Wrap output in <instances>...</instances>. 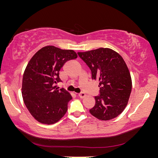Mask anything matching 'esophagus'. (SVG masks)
<instances>
[{
	"instance_id": "obj_1",
	"label": "esophagus",
	"mask_w": 158,
	"mask_h": 158,
	"mask_svg": "<svg viewBox=\"0 0 158 158\" xmlns=\"http://www.w3.org/2000/svg\"><path fill=\"white\" fill-rule=\"evenodd\" d=\"M85 96H86L85 94V93H83V92L80 93V94H78V96H79L81 98H83L84 97H85Z\"/></svg>"
}]
</instances>
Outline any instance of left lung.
Here are the masks:
<instances>
[{
    "label": "left lung",
    "instance_id": "1",
    "mask_svg": "<svg viewBox=\"0 0 158 158\" xmlns=\"http://www.w3.org/2000/svg\"><path fill=\"white\" fill-rule=\"evenodd\" d=\"M77 55L91 71L92 79L98 80L100 91L90 113L107 121L124 111L131 91L129 69L119 54L109 48H99Z\"/></svg>",
    "mask_w": 158,
    "mask_h": 158
}]
</instances>
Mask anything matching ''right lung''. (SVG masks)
Wrapping results in <instances>:
<instances>
[{
    "label": "right lung",
    "mask_w": 158,
    "mask_h": 158,
    "mask_svg": "<svg viewBox=\"0 0 158 158\" xmlns=\"http://www.w3.org/2000/svg\"><path fill=\"white\" fill-rule=\"evenodd\" d=\"M77 57L73 50L47 46L30 60L23 75L22 97L27 109L38 122L54 124L68 111L72 96L63 88L58 89L56 84L61 82L60 69Z\"/></svg>",
    "instance_id": "right-lung-1"
}]
</instances>
